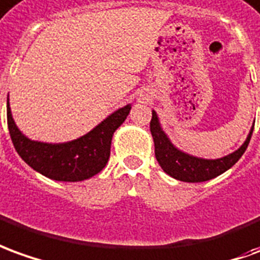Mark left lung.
<instances>
[{"label":"left lung","mask_w":260,"mask_h":260,"mask_svg":"<svg viewBox=\"0 0 260 260\" xmlns=\"http://www.w3.org/2000/svg\"><path fill=\"white\" fill-rule=\"evenodd\" d=\"M150 130L152 140H154V147H155V158L158 164L161 165V168L164 169V172L182 182L196 183V182H206V180L213 179L215 176L224 174L225 171L238 162V159L242 156L251 141L253 126L251 127L244 144L241 145L238 150L221 158H215V159L190 155L185 151L179 150L171 141L168 134L164 132L155 110H152Z\"/></svg>","instance_id":"8db88e82"}]
</instances>
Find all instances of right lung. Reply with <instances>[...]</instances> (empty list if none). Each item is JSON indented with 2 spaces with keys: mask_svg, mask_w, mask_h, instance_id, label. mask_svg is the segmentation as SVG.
Here are the masks:
<instances>
[{
  "mask_svg": "<svg viewBox=\"0 0 260 260\" xmlns=\"http://www.w3.org/2000/svg\"><path fill=\"white\" fill-rule=\"evenodd\" d=\"M132 105L119 108L78 139L67 143H43L26 137L16 126L7 99L11 140L22 159L39 174L60 182H80L99 174L110 156L115 132L130 113Z\"/></svg>",
  "mask_w": 260,
  "mask_h": 260,
  "instance_id": "obj_1",
  "label": "right lung"
}]
</instances>
